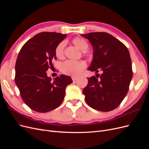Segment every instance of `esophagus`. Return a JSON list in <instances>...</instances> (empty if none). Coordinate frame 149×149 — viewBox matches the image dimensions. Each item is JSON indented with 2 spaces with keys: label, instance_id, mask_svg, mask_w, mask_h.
<instances>
[{
  "label": "esophagus",
  "instance_id": "34e87169",
  "mask_svg": "<svg viewBox=\"0 0 149 149\" xmlns=\"http://www.w3.org/2000/svg\"><path fill=\"white\" fill-rule=\"evenodd\" d=\"M71 78H72V79H73V81H76V79H77V78H78V77L77 76H73L71 77Z\"/></svg>",
  "mask_w": 149,
  "mask_h": 149
}]
</instances>
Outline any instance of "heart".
<instances>
[{
    "label": "heart",
    "instance_id": "heart-1",
    "mask_svg": "<svg viewBox=\"0 0 149 149\" xmlns=\"http://www.w3.org/2000/svg\"><path fill=\"white\" fill-rule=\"evenodd\" d=\"M74 45L80 50L83 52V53H87V49L89 47L88 42L84 38L82 37H76L72 40ZM66 42L62 41L57 45L55 49V56L58 58H62L64 56V50L65 47ZM86 66V62L83 60L79 61H73L68 60L63 63L61 66V71L64 74L77 76L85 68Z\"/></svg>",
    "mask_w": 149,
    "mask_h": 149
}]
</instances>
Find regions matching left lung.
<instances>
[{
    "label": "left lung",
    "instance_id": "1",
    "mask_svg": "<svg viewBox=\"0 0 149 149\" xmlns=\"http://www.w3.org/2000/svg\"><path fill=\"white\" fill-rule=\"evenodd\" d=\"M93 48V58L88 69L102 74L88 78L83 93L93 109L108 112L118 107L127 94L132 78V61L127 48L109 33L81 34ZM99 79H98V78Z\"/></svg>",
    "mask_w": 149,
    "mask_h": 149
}]
</instances>
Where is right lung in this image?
Segmentation results:
<instances>
[{
	"label": "right lung",
	"instance_id": "1",
	"mask_svg": "<svg viewBox=\"0 0 149 149\" xmlns=\"http://www.w3.org/2000/svg\"><path fill=\"white\" fill-rule=\"evenodd\" d=\"M66 34L41 32L26 42L18 55L15 81L22 100L31 109L47 112L56 109L64 100L65 89L73 81L60 75L52 81L47 71L56 60L55 49Z\"/></svg>",
	"mask_w": 149,
	"mask_h": 149
}]
</instances>
